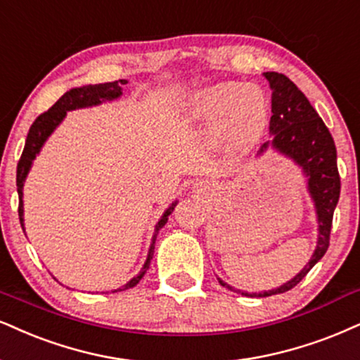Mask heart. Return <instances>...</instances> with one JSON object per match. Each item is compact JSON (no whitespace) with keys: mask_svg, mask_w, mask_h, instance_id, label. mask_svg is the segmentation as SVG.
<instances>
[{"mask_svg":"<svg viewBox=\"0 0 360 360\" xmlns=\"http://www.w3.org/2000/svg\"><path fill=\"white\" fill-rule=\"evenodd\" d=\"M180 117L187 125L214 128L215 145L225 157L238 162L264 139L270 103L264 90L243 82H219L185 96Z\"/></svg>","mask_w":360,"mask_h":360,"instance_id":"heart-1","label":"heart"}]
</instances>
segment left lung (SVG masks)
I'll list each match as a JSON object with an SVG mask.
<instances>
[{"mask_svg":"<svg viewBox=\"0 0 360 360\" xmlns=\"http://www.w3.org/2000/svg\"><path fill=\"white\" fill-rule=\"evenodd\" d=\"M264 77L267 78L270 90H272V118H270L269 127L272 139L260 146L259 155L272 148L283 157L294 160L295 165L302 168V173L307 176V192L316 207L319 235L316 250L307 265L294 278L287 281L281 287L259 292V294L257 292L248 294L245 290H237V288L230 287L227 282L219 278L220 285L247 297L283 294L302 281L329 248L332 217H334L340 195L337 150L326 123L310 105L307 96L285 75L267 72L264 73Z\"/></svg>","mask_w":360,"mask_h":360,"instance_id":"8db88e82","label":"left lung"}]
</instances>
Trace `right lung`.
<instances>
[{"instance_id":"obj_1","label":"right lung","mask_w":360,"mask_h":360,"mask_svg":"<svg viewBox=\"0 0 360 360\" xmlns=\"http://www.w3.org/2000/svg\"><path fill=\"white\" fill-rule=\"evenodd\" d=\"M127 79H118V82H112V83H98V85H86V86H79V88H72L70 91H66L60 100L56 101L55 105L51 106L48 112H44L39 115V117L34 120L33 125H31L28 136H26V143H25V150L21 153L20 162H18V168H16V187H18V197H20V207H18V215H20V221L21 227H23L25 232V219H23V187H25V180L28 176V173L33 167V160L37 158V155L41 152L44 141L50 139V135L56 130L58 125L63 122L66 113L72 112V110H78V108H88V106H96L105 103V101H113L120 98L123 95V85H127ZM179 202H173L170 207L163 212V215L160 217L158 224L155 225V232L152 237V242H150V248H148V255H146V260L143 264V267L139 272V275L131 278L130 282H127L125 285L117 288V290L112 292H120V290H127V288L135 287L136 283L141 281L146 270L150 267V262L153 259V252H155V240H157L158 230L163 227V225L168 221V215L172 214L173 208L176 207Z\"/></svg>"}]
</instances>
